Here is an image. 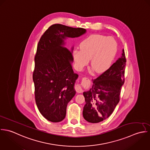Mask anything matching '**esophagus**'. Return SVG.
<instances>
[{"instance_id": "1", "label": "esophagus", "mask_w": 150, "mask_h": 150, "mask_svg": "<svg viewBox=\"0 0 150 150\" xmlns=\"http://www.w3.org/2000/svg\"><path fill=\"white\" fill-rule=\"evenodd\" d=\"M84 79H87L88 78H84ZM75 90L76 91V92H78V93H82V91H83V90H82V89L81 86L80 85H78V84L75 86Z\"/></svg>"}]
</instances>
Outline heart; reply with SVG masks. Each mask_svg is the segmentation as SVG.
Here are the masks:
<instances>
[{"instance_id": "heart-1", "label": "heart", "mask_w": 150, "mask_h": 150, "mask_svg": "<svg viewBox=\"0 0 150 150\" xmlns=\"http://www.w3.org/2000/svg\"><path fill=\"white\" fill-rule=\"evenodd\" d=\"M80 49H75L72 57L76 68L82 70L89 63L94 72L97 74L107 71L111 65L117 54L118 46L111 37L101 35H91L80 44Z\"/></svg>"}]
</instances>
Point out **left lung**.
<instances>
[{
  "label": "left lung",
  "mask_w": 150,
  "mask_h": 150,
  "mask_svg": "<svg viewBox=\"0 0 150 150\" xmlns=\"http://www.w3.org/2000/svg\"><path fill=\"white\" fill-rule=\"evenodd\" d=\"M126 62L123 49L122 56L93 80L90 90L83 92L86 104L83 116L88 122L98 123L108 118L113 112L120 101L121 88L125 82Z\"/></svg>",
  "instance_id": "8db88e82"
}]
</instances>
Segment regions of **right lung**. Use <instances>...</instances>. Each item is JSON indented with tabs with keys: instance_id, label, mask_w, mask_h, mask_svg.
I'll return each instance as SVG.
<instances>
[{
	"instance_id": "1",
	"label": "right lung",
	"mask_w": 150,
	"mask_h": 150,
	"mask_svg": "<svg viewBox=\"0 0 150 150\" xmlns=\"http://www.w3.org/2000/svg\"><path fill=\"white\" fill-rule=\"evenodd\" d=\"M82 28L62 24L51 25L41 36L35 56L33 81L36 105L46 120L59 122L66 115L68 103L75 96V81L72 50L64 46L68 38H76L85 33Z\"/></svg>"
}]
</instances>
